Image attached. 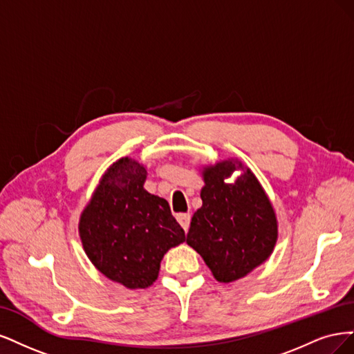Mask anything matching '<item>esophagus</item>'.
Returning <instances> with one entry per match:
<instances>
[{"mask_svg": "<svg viewBox=\"0 0 354 354\" xmlns=\"http://www.w3.org/2000/svg\"><path fill=\"white\" fill-rule=\"evenodd\" d=\"M176 221L180 223V226L184 227L185 231H188L189 223H191V214L189 213H179V214H176Z\"/></svg>", "mask_w": 354, "mask_h": 354, "instance_id": "1", "label": "esophagus"}]
</instances>
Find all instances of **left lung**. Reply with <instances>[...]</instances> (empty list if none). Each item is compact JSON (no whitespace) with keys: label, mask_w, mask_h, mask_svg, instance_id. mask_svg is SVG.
Returning <instances> with one entry per match:
<instances>
[{"label":"left lung","mask_w":354,"mask_h":354,"mask_svg":"<svg viewBox=\"0 0 354 354\" xmlns=\"http://www.w3.org/2000/svg\"><path fill=\"white\" fill-rule=\"evenodd\" d=\"M243 170L232 185L224 179ZM203 206L187 235L219 282L245 277L272 254L278 238L275 210L260 182L241 162L225 160L203 170Z\"/></svg>","instance_id":"1"}]
</instances>
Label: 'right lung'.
Returning <instances> with one entry per match:
<instances>
[{
  "mask_svg": "<svg viewBox=\"0 0 354 354\" xmlns=\"http://www.w3.org/2000/svg\"><path fill=\"white\" fill-rule=\"evenodd\" d=\"M145 178V167L129 157L113 163L79 221L93 265L131 290L153 285L167 250L185 241L169 203L144 189Z\"/></svg>",
  "mask_w": 354,
  "mask_h": 354,
  "instance_id": "right-lung-1",
  "label": "right lung"
}]
</instances>
